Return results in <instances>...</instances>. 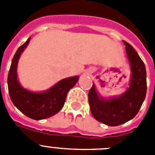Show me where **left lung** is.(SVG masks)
Here are the masks:
<instances>
[{
	"label": "left lung",
	"mask_w": 155,
	"mask_h": 155,
	"mask_svg": "<svg viewBox=\"0 0 155 155\" xmlns=\"http://www.w3.org/2000/svg\"><path fill=\"white\" fill-rule=\"evenodd\" d=\"M123 42L126 45L131 70L130 86L127 91L120 96L105 99L98 94L93 84L88 92V102L94 118L110 127L121 125L134 118L147 93V74L144 64L134 47L126 41Z\"/></svg>",
	"instance_id": "left-lung-1"
}]
</instances>
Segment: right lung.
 I'll use <instances>...</instances> for the list:
<instances>
[{"label": "right lung", "mask_w": 155, "mask_h": 155, "mask_svg": "<svg viewBox=\"0 0 155 155\" xmlns=\"http://www.w3.org/2000/svg\"><path fill=\"white\" fill-rule=\"evenodd\" d=\"M30 39L18 49L12 59L8 77V91L12 102L19 111L32 120H40L57 114L62 109L68 92L78 81L79 77L63 79L42 92H33L21 87L17 78L18 62Z\"/></svg>", "instance_id": "right-lung-1"}]
</instances>
